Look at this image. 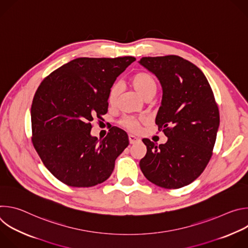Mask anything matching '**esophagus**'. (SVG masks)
Returning a JSON list of instances; mask_svg holds the SVG:
<instances>
[{
	"label": "esophagus",
	"mask_w": 248,
	"mask_h": 248,
	"mask_svg": "<svg viewBox=\"0 0 248 248\" xmlns=\"http://www.w3.org/2000/svg\"><path fill=\"white\" fill-rule=\"evenodd\" d=\"M128 139H129V143L130 144H135L137 142H140V138L135 136V135H132V134L128 135Z\"/></svg>",
	"instance_id": "1"
}]
</instances>
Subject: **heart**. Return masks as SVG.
Returning a JSON list of instances; mask_svg holds the SVG:
<instances>
[{
  "mask_svg": "<svg viewBox=\"0 0 248 248\" xmlns=\"http://www.w3.org/2000/svg\"><path fill=\"white\" fill-rule=\"evenodd\" d=\"M131 84L135 88V90L142 96L144 99L150 96H153L157 90V83L155 78L148 73H137L131 78ZM121 93V85L118 82H115L109 89L108 93V103L113 105L117 102L118 97ZM144 120L142 118H134V117H124L120 124L124 128L135 131L138 129L140 124Z\"/></svg>",
  "mask_w": 248,
  "mask_h": 248,
  "instance_id": "heart-1",
  "label": "heart"
}]
</instances>
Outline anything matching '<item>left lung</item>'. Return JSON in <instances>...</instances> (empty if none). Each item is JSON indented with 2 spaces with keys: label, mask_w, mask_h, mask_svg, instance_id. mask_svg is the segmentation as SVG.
Returning <instances> with one entry per match:
<instances>
[{
  "label": "left lung",
  "mask_w": 248,
  "mask_h": 248,
  "mask_svg": "<svg viewBox=\"0 0 248 248\" xmlns=\"http://www.w3.org/2000/svg\"><path fill=\"white\" fill-rule=\"evenodd\" d=\"M139 62L161 82L156 124L168 137L160 145L142 140L147 152L140 169L160 187H183L198 178L213 154L220 124L214 93L201 70L182 57H143Z\"/></svg>",
  "instance_id": "1"
}]
</instances>
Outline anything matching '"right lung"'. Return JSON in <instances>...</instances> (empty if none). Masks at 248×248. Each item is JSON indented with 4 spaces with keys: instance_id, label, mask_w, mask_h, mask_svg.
Instances as JSON below:
<instances>
[{
    "instance_id": "right-lung-1",
    "label": "right lung",
    "mask_w": 248,
    "mask_h": 248,
    "mask_svg": "<svg viewBox=\"0 0 248 248\" xmlns=\"http://www.w3.org/2000/svg\"><path fill=\"white\" fill-rule=\"evenodd\" d=\"M135 58H78L46 77L31 106L32 143L62 184L90 187L109 179L128 136L112 127L102 140L90 135L95 117L108 112V93Z\"/></svg>"
}]
</instances>
